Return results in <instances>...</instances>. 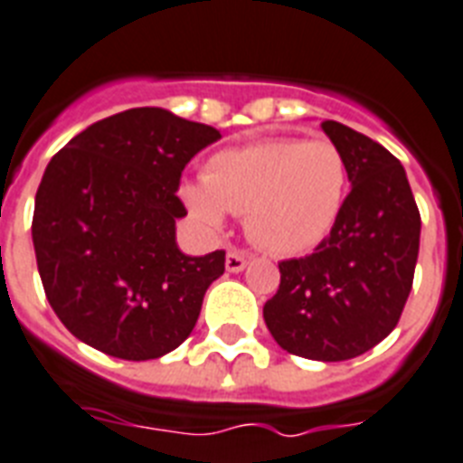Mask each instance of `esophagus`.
<instances>
[{"instance_id":"esophagus-1","label":"esophagus","mask_w":463,"mask_h":463,"mask_svg":"<svg viewBox=\"0 0 463 463\" xmlns=\"http://www.w3.org/2000/svg\"><path fill=\"white\" fill-rule=\"evenodd\" d=\"M247 261H250V254H244L240 250H231L228 257H225V269L231 270V273H240V270H244Z\"/></svg>"}]
</instances>
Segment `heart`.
Returning <instances> with one entry per match:
<instances>
[{"label": "heart", "mask_w": 463, "mask_h": 463, "mask_svg": "<svg viewBox=\"0 0 463 463\" xmlns=\"http://www.w3.org/2000/svg\"><path fill=\"white\" fill-rule=\"evenodd\" d=\"M187 209L219 228L244 213L247 235L273 257L317 250L340 219L347 161L333 142L270 137L213 154L204 180L180 187Z\"/></svg>", "instance_id": "b5f03b06"}]
</instances>
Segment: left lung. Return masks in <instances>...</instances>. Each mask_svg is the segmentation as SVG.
<instances>
[{"instance_id":"1","label":"left lung","mask_w":463,"mask_h":463,"mask_svg":"<svg viewBox=\"0 0 463 463\" xmlns=\"http://www.w3.org/2000/svg\"><path fill=\"white\" fill-rule=\"evenodd\" d=\"M323 133L347 161L352 193L314 254L280 261L264 304L273 340L314 362H345L392 333L419 259L420 213L407 171L383 145L337 121Z\"/></svg>"}]
</instances>
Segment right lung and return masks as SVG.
I'll return each mask as SVG.
<instances>
[{
  "instance_id": "obj_1",
  "label": "right lung",
  "mask_w": 463,
  "mask_h": 463,
  "mask_svg": "<svg viewBox=\"0 0 463 463\" xmlns=\"http://www.w3.org/2000/svg\"><path fill=\"white\" fill-rule=\"evenodd\" d=\"M221 140L159 107L92 123L56 152L35 194L33 244L59 321L126 362L159 359L193 333L225 251L178 250L180 173Z\"/></svg>"
}]
</instances>
